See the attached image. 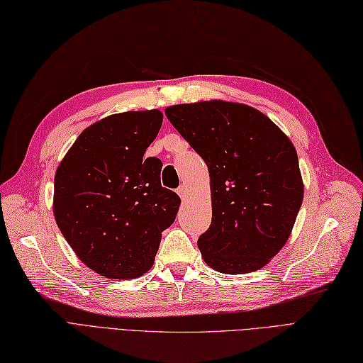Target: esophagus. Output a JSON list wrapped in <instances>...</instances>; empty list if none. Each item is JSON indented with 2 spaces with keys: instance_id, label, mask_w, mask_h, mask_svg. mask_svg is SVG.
Instances as JSON below:
<instances>
[{
  "instance_id": "obj_1",
  "label": "esophagus",
  "mask_w": 363,
  "mask_h": 363,
  "mask_svg": "<svg viewBox=\"0 0 363 363\" xmlns=\"http://www.w3.org/2000/svg\"><path fill=\"white\" fill-rule=\"evenodd\" d=\"M177 194H179L182 198H186V195H187V186H184V184L179 186V187H177Z\"/></svg>"
}]
</instances>
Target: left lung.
Listing matches in <instances>:
<instances>
[{"mask_svg": "<svg viewBox=\"0 0 363 363\" xmlns=\"http://www.w3.org/2000/svg\"><path fill=\"white\" fill-rule=\"evenodd\" d=\"M210 174V228L198 247L220 273L264 267L289 240L303 199L291 141L262 112L222 101L165 109Z\"/></svg>", "mask_w": 363, "mask_h": 363, "instance_id": "obj_1", "label": "left lung"}]
</instances>
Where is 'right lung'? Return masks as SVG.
<instances>
[{
  "mask_svg": "<svg viewBox=\"0 0 363 363\" xmlns=\"http://www.w3.org/2000/svg\"><path fill=\"white\" fill-rule=\"evenodd\" d=\"M162 120L152 109L97 121L57 169L58 228L84 264L102 277L133 279L148 272L162 231L176 219L180 198L160 184V159L144 157Z\"/></svg>",
  "mask_w": 363,
  "mask_h": 363,
  "instance_id": "obj_1",
  "label": "right lung"
}]
</instances>
